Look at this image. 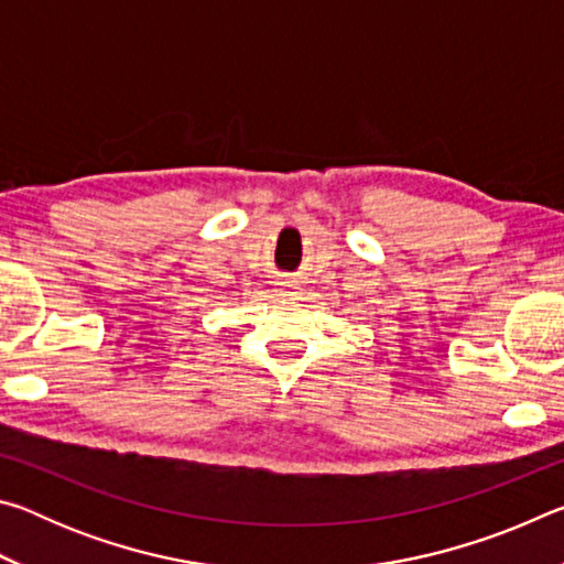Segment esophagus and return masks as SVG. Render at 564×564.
<instances>
[{"mask_svg": "<svg viewBox=\"0 0 564 564\" xmlns=\"http://www.w3.org/2000/svg\"><path fill=\"white\" fill-rule=\"evenodd\" d=\"M275 293L285 295V299H293V295L301 293V285L295 283L293 279H281V281H279V289H275Z\"/></svg>", "mask_w": 564, "mask_h": 564, "instance_id": "1", "label": "esophagus"}]
</instances>
